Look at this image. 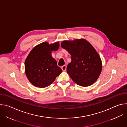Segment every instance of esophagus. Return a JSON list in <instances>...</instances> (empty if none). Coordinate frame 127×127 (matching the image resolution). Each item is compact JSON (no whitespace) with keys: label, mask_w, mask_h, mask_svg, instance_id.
Here are the masks:
<instances>
[{"label":"esophagus","mask_w":127,"mask_h":127,"mask_svg":"<svg viewBox=\"0 0 127 127\" xmlns=\"http://www.w3.org/2000/svg\"><path fill=\"white\" fill-rule=\"evenodd\" d=\"M66 67H66V65H63V66H62L61 69H62V70L63 71H66Z\"/></svg>","instance_id":"obj_1"}]
</instances>
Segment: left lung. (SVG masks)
Listing matches in <instances>:
<instances>
[{"label":"left lung","mask_w":127,"mask_h":127,"mask_svg":"<svg viewBox=\"0 0 127 127\" xmlns=\"http://www.w3.org/2000/svg\"><path fill=\"white\" fill-rule=\"evenodd\" d=\"M61 46L71 56L67 73L78 85L86 87L98 79L102 69L100 57L94 47L85 39L64 41Z\"/></svg>","instance_id":"obj_1"}]
</instances>
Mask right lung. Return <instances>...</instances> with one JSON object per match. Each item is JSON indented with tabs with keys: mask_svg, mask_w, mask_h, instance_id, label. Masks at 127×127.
<instances>
[{
	"mask_svg": "<svg viewBox=\"0 0 127 127\" xmlns=\"http://www.w3.org/2000/svg\"><path fill=\"white\" fill-rule=\"evenodd\" d=\"M59 43L49 45L42 43L35 46L27 57L25 68L26 76L34 86L44 88L51 85L62 72L52 56V51H56Z\"/></svg>",
	"mask_w": 127,
	"mask_h": 127,
	"instance_id": "right-lung-1",
	"label": "right lung"
}]
</instances>
